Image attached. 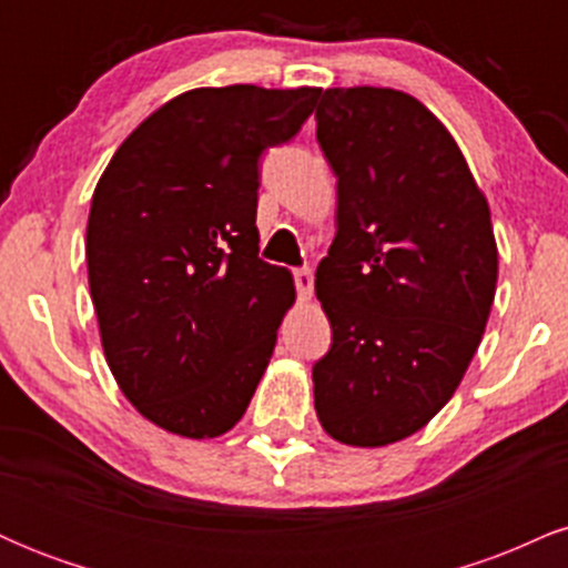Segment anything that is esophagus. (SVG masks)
Here are the masks:
<instances>
[{
    "instance_id": "34e87169",
    "label": "esophagus",
    "mask_w": 568,
    "mask_h": 568,
    "mask_svg": "<svg viewBox=\"0 0 568 568\" xmlns=\"http://www.w3.org/2000/svg\"><path fill=\"white\" fill-rule=\"evenodd\" d=\"M293 280H296V291H298V298H312V288H315V277H312V272L306 270H296L293 272Z\"/></svg>"
}]
</instances>
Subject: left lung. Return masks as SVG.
I'll list each match as a JSON object with an SVG mask.
<instances>
[{"label":"left lung","instance_id":"obj_1","mask_svg":"<svg viewBox=\"0 0 568 568\" xmlns=\"http://www.w3.org/2000/svg\"><path fill=\"white\" fill-rule=\"evenodd\" d=\"M317 143L336 173V237L315 291L334 331L315 363L331 438L379 448L452 400L484 338L499 253L454 135L393 88H328Z\"/></svg>","mask_w":568,"mask_h":568}]
</instances>
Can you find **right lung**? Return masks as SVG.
Returning a JSON list of instances; mask_svg holds the SVG:
<instances>
[{
	"instance_id": "obj_1",
	"label": "right lung",
	"mask_w": 568,
	"mask_h": 568,
	"mask_svg": "<svg viewBox=\"0 0 568 568\" xmlns=\"http://www.w3.org/2000/svg\"><path fill=\"white\" fill-rule=\"evenodd\" d=\"M321 88H194L109 160L88 216L101 347L135 410L181 438L243 419L296 302L258 258V154L293 139Z\"/></svg>"
}]
</instances>
